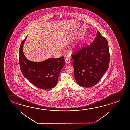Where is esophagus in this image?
Here are the masks:
<instances>
[{
    "instance_id": "esophagus-1",
    "label": "esophagus",
    "mask_w": 130,
    "mask_h": 130,
    "mask_svg": "<svg viewBox=\"0 0 130 130\" xmlns=\"http://www.w3.org/2000/svg\"><path fill=\"white\" fill-rule=\"evenodd\" d=\"M71 62V60L69 59V58H67L66 59H65V62H66V63H69Z\"/></svg>"
}]
</instances>
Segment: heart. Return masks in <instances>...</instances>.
Masks as SVG:
<instances>
[{
	"label": "heart",
	"instance_id": "1",
	"mask_svg": "<svg viewBox=\"0 0 130 130\" xmlns=\"http://www.w3.org/2000/svg\"><path fill=\"white\" fill-rule=\"evenodd\" d=\"M81 46L80 44L77 45L76 46H75L74 47H73V49L76 51H78L79 50V49L81 48Z\"/></svg>",
	"mask_w": 130,
	"mask_h": 130
}]
</instances>
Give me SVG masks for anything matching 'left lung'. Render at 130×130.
Masks as SVG:
<instances>
[{
    "mask_svg": "<svg viewBox=\"0 0 130 130\" xmlns=\"http://www.w3.org/2000/svg\"><path fill=\"white\" fill-rule=\"evenodd\" d=\"M72 57L77 83L85 87L95 85L108 68L110 53L107 41L98 31L89 46L83 47Z\"/></svg>",
    "mask_w": 130,
    "mask_h": 130,
    "instance_id": "8db88e82",
    "label": "left lung"
}]
</instances>
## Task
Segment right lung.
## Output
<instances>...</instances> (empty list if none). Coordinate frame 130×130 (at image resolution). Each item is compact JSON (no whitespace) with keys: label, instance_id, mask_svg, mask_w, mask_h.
I'll list each match as a JSON object with an SVG mask.
<instances>
[{"label":"right lung","instance_id":"1","mask_svg":"<svg viewBox=\"0 0 130 130\" xmlns=\"http://www.w3.org/2000/svg\"><path fill=\"white\" fill-rule=\"evenodd\" d=\"M27 37L22 42L19 48V65L22 73L35 87L50 89L57 84L60 72L65 65L64 57L49 58L43 62L30 61L24 55L23 48Z\"/></svg>","mask_w":130,"mask_h":130}]
</instances>
